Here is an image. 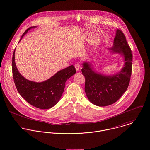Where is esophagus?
I'll list each match as a JSON object with an SVG mask.
<instances>
[{
  "mask_svg": "<svg viewBox=\"0 0 150 150\" xmlns=\"http://www.w3.org/2000/svg\"><path fill=\"white\" fill-rule=\"evenodd\" d=\"M74 66H75V68H76V70L78 71L79 69H80V64L79 63L76 64L75 65H74Z\"/></svg>",
  "mask_w": 150,
  "mask_h": 150,
  "instance_id": "34e87169",
  "label": "esophagus"
}]
</instances>
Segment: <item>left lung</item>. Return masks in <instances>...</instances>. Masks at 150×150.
Masks as SVG:
<instances>
[{
	"mask_svg": "<svg viewBox=\"0 0 150 150\" xmlns=\"http://www.w3.org/2000/svg\"><path fill=\"white\" fill-rule=\"evenodd\" d=\"M111 50L125 57V64L121 71L112 76L95 72L90 64L85 62L81 69L85 77V92L89 100L98 106H106L116 102L127 91L132 74L131 49L121 30L118 29Z\"/></svg>",
	"mask_w": 150,
	"mask_h": 150,
	"instance_id": "8db88e82",
	"label": "left lung"
}]
</instances>
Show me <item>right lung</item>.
<instances>
[{
  "label": "right lung",
  "instance_id": "right-lung-1",
  "mask_svg": "<svg viewBox=\"0 0 150 150\" xmlns=\"http://www.w3.org/2000/svg\"><path fill=\"white\" fill-rule=\"evenodd\" d=\"M35 27L26 29L20 40L29 29ZM14 54L15 50L12 58L13 76L17 89L22 97L29 104L39 108L48 109L55 106L64 92L66 80L76 72L74 66H68L42 83H35L26 79L19 73L15 63Z\"/></svg>",
  "mask_w": 150,
  "mask_h": 150
}]
</instances>
